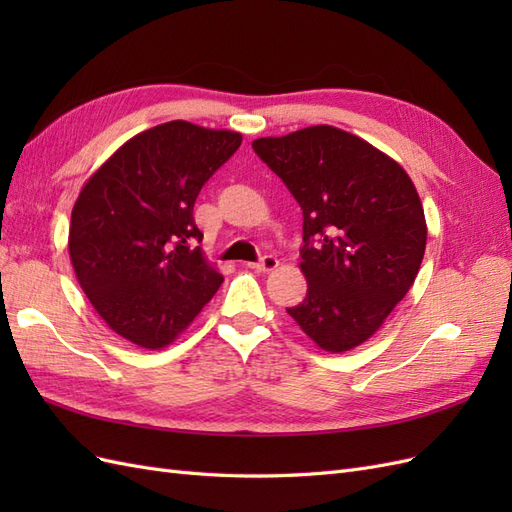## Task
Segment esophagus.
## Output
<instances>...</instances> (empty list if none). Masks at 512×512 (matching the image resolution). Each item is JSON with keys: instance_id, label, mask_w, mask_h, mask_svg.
I'll return each instance as SVG.
<instances>
[{"instance_id": "obj_1", "label": "esophagus", "mask_w": 512, "mask_h": 512, "mask_svg": "<svg viewBox=\"0 0 512 512\" xmlns=\"http://www.w3.org/2000/svg\"><path fill=\"white\" fill-rule=\"evenodd\" d=\"M277 265H280V260H277L275 256H262L258 262H252L250 267L258 273H271L277 269Z\"/></svg>"}]
</instances>
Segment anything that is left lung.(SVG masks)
Returning a JSON list of instances; mask_svg holds the SVG:
<instances>
[{"label":"left lung","instance_id":"left-lung-1","mask_svg":"<svg viewBox=\"0 0 512 512\" xmlns=\"http://www.w3.org/2000/svg\"><path fill=\"white\" fill-rule=\"evenodd\" d=\"M303 211L307 297L286 312L327 352L374 335L406 297L427 243L423 203L393 158L333 126L256 138Z\"/></svg>","mask_w":512,"mask_h":512}]
</instances>
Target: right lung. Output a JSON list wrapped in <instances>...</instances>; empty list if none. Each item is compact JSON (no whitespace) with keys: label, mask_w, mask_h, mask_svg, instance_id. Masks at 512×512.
<instances>
[{"label":"right lung","mask_w":512,"mask_h":512,"mask_svg":"<svg viewBox=\"0 0 512 512\" xmlns=\"http://www.w3.org/2000/svg\"><path fill=\"white\" fill-rule=\"evenodd\" d=\"M241 134L168 121L132 136L87 179L72 209L68 252L89 303L117 335L160 350L222 286L194 224L200 188Z\"/></svg>","instance_id":"1"}]
</instances>
